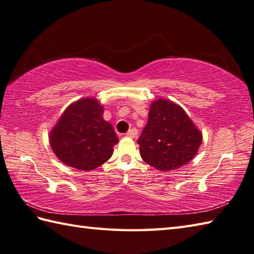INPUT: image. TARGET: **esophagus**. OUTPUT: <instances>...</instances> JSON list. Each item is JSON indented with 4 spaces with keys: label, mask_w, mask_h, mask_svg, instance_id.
Returning a JSON list of instances; mask_svg holds the SVG:
<instances>
[{
    "label": "esophagus",
    "mask_w": 254,
    "mask_h": 254,
    "mask_svg": "<svg viewBox=\"0 0 254 254\" xmlns=\"http://www.w3.org/2000/svg\"><path fill=\"white\" fill-rule=\"evenodd\" d=\"M137 130L135 127H133V128H131V130H128V132L127 133V137H131V138H134V137H136L137 136Z\"/></svg>",
    "instance_id": "esophagus-1"
}]
</instances>
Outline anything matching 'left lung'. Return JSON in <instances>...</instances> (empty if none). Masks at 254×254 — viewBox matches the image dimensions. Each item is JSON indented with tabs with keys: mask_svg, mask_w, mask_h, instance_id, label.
I'll use <instances>...</instances> for the list:
<instances>
[{
	"mask_svg": "<svg viewBox=\"0 0 254 254\" xmlns=\"http://www.w3.org/2000/svg\"><path fill=\"white\" fill-rule=\"evenodd\" d=\"M202 132L182 107L157 99L149 107L148 121L137 144L145 163L160 171L179 169L197 154Z\"/></svg>",
	"mask_w": 254,
	"mask_h": 254,
	"instance_id": "1",
	"label": "left lung"
}]
</instances>
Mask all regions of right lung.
<instances>
[{
	"label": "right lung",
	"mask_w": 254,
	"mask_h": 254,
	"mask_svg": "<svg viewBox=\"0 0 254 254\" xmlns=\"http://www.w3.org/2000/svg\"><path fill=\"white\" fill-rule=\"evenodd\" d=\"M104 107L94 97L69 105L49 134L50 146L64 165L89 171L104 165L119 143L109 122L102 118Z\"/></svg>",
	"instance_id": "1"
}]
</instances>
